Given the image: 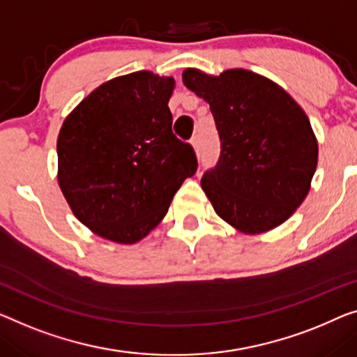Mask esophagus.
Here are the masks:
<instances>
[{
  "mask_svg": "<svg viewBox=\"0 0 357 357\" xmlns=\"http://www.w3.org/2000/svg\"><path fill=\"white\" fill-rule=\"evenodd\" d=\"M190 144H192V147H194V151L199 153L200 152V146H202V141H200V136L199 135H195L192 139H190Z\"/></svg>",
  "mask_w": 357,
  "mask_h": 357,
  "instance_id": "1",
  "label": "esophagus"
}]
</instances>
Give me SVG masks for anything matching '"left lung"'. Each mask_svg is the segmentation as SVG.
<instances>
[{
  "label": "left lung",
  "mask_w": 357,
  "mask_h": 357,
  "mask_svg": "<svg viewBox=\"0 0 357 357\" xmlns=\"http://www.w3.org/2000/svg\"><path fill=\"white\" fill-rule=\"evenodd\" d=\"M183 82L210 104L221 153L200 184L218 216L243 234H261L303 204L317 167V139L294 98L243 68L220 77L185 68Z\"/></svg>",
  "instance_id": "8db88e82"
}]
</instances>
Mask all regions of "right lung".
<instances>
[{"mask_svg":"<svg viewBox=\"0 0 357 357\" xmlns=\"http://www.w3.org/2000/svg\"><path fill=\"white\" fill-rule=\"evenodd\" d=\"M173 89V77L132 72L100 84L63 120L59 188L73 215L99 237L139 242L195 174L192 146L172 131Z\"/></svg>","mask_w":357,"mask_h":357,"instance_id":"obj_1","label":"right lung"}]
</instances>
